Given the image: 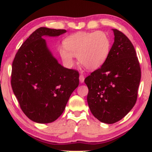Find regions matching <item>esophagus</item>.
Listing matches in <instances>:
<instances>
[{"label":"esophagus","mask_w":152,"mask_h":152,"mask_svg":"<svg viewBox=\"0 0 152 152\" xmlns=\"http://www.w3.org/2000/svg\"><path fill=\"white\" fill-rule=\"evenodd\" d=\"M80 81L81 83H83L84 82V76L83 75H80Z\"/></svg>","instance_id":"34e87169"}]
</instances>
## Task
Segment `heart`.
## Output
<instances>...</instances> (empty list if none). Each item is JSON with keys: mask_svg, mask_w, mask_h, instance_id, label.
<instances>
[{"mask_svg": "<svg viewBox=\"0 0 152 152\" xmlns=\"http://www.w3.org/2000/svg\"><path fill=\"white\" fill-rule=\"evenodd\" d=\"M63 45L59 53L66 64L72 65L73 56H77L80 64L89 70L100 68L111 50L109 37L102 31L77 32L66 37Z\"/></svg>", "mask_w": 152, "mask_h": 152, "instance_id": "heart-1", "label": "heart"}]
</instances>
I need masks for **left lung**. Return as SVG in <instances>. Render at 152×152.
I'll list each match as a JSON object with an SVG mask.
<instances>
[{
	"mask_svg": "<svg viewBox=\"0 0 152 152\" xmlns=\"http://www.w3.org/2000/svg\"><path fill=\"white\" fill-rule=\"evenodd\" d=\"M112 30L114 43L107 60L84 80L91 113L107 124L119 121L134 107L141 78L134 45L122 32Z\"/></svg>",
	"mask_w": 152,
	"mask_h": 152,
	"instance_id": "1",
	"label": "left lung"
}]
</instances>
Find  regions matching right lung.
<instances>
[{"mask_svg":"<svg viewBox=\"0 0 152 152\" xmlns=\"http://www.w3.org/2000/svg\"><path fill=\"white\" fill-rule=\"evenodd\" d=\"M65 32L66 30L38 28L21 45L12 63V90L23 112L37 123L57 120L79 86L78 71L58 63L43 39Z\"/></svg>","mask_w":152,"mask_h":152,"instance_id":"obj_1","label":"right lung"}]
</instances>
